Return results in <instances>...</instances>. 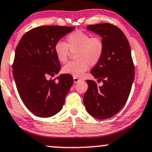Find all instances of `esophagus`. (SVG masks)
Returning <instances> with one entry per match:
<instances>
[{
    "instance_id": "esophagus-1",
    "label": "esophagus",
    "mask_w": 152,
    "mask_h": 152,
    "mask_svg": "<svg viewBox=\"0 0 152 152\" xmlns=\"http://www.w3.org/2000/svg\"><path fill=\"white\" fill-rule=\"evenodd\" d=\"M80 80H81V79H79V78L73 77V82H74V83H77V82H79Z\"/></svg>"
}]
</instances>
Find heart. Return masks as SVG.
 Returning a JSON list of instances; mask_svg holds the SVG:
<instances>
[{
  "label": "heart",
  "mask_w": 152,
  "mask_h": 152,
  "mask_svg": "<svg viewBox=\"0 0 152 152\" xmlns=\"http://www.w3.org/2000/svg\"><path fill=\"white\" fill-rule=\"evenodd\" d=\"M67 43L58 41L54 50L56 59L62 63L67 60L70 50L75 52L74 58L77 60L67 62L62 69L65 74L73 77H81L88 70L90 65L93 66L100 62L104 53V42L98 36L77 30L67 35Z\"/></svg>",
  "instance_id": "obj_1"
}]
</instances>
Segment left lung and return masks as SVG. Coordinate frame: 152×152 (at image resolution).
Segmentation results:
<instances>
[{
    "mask_svg": "<svg viewBox=\"0 0 152 152\" xmlns=\"http://www.w3.org/2000/svg\"><path fill=\"white\" fill-rule=\"evenodd\" d=\"M88 31L100 35L104 53L91 73L103 85L87 80L88 88L83 96L87 113L98 119L117 114L126 102L134 78V66L129 43L120 28L110 23L87 26Z\"/></svg>",
    "mask_w": 152,
    "mask_h": 152,
    "instance_id": "1",
    "label": "left lung"
}]
</instances>
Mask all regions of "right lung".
Returning <instances> with one entry per match:
<instances>
[{
	"label": "right lung",
	"mask_w": 152,
	"mask_h": 152,
	"mask_svg": "<svg viewBox=\"0 0 152 152\" xmlns=\"http://www.w3.org/2000/svg\"><path fill=\"white\" fill-rule=\"evenodd\" d=\"M72 26H42L26 33L15 50L13 76L21 100L33 114L48 118L62 109L65 96L73 83L72 76L61 74L49 78L61 69L55 55L54 45Z\"/></svg>",
	"instance_id": "1"
}]
</instances>
